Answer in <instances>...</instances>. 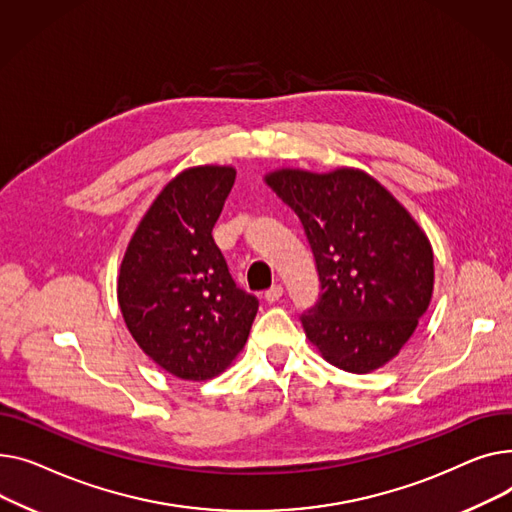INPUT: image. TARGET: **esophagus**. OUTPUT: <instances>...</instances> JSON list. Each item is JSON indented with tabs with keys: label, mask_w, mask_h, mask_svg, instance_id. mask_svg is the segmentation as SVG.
Masks as SVG:
<instances>
[{
	"label": "esophagus",
	"mask_w": 512,
	"mask_h": 512,
	"mask_svg": "<svg viewBox=\"0 0 512 512\" xmlns=\"http://www.w3.org/2000/svg\"><path fill=\"white\" fill-rule=\"evenodd\" d=\"M281 297H283V287H281V285L270 287V289L264 293V299H266L268 304H275V302H279Z\"/></svg>",
	"instance_id": "34e87169"
}]
</instances>
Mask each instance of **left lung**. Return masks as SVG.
Wrapping results in <instances>:
<instances>
[{
  "instance_id": "left-lung-1",
  "label": "left lung",
  "mask_w": 512,
  "mask_h": 512,
  "mask_svg": "<svg viewBox=\"0 0 512 512\" xmlns=\"http://www.w3.org/2000/svg\"><path fill=\"white\" fill-rule=\"evenodd\" d=\"M304 225L320 302L302 324L318 353L351 374L397 357L434 291L430 239L409 210L362 169H277L264 175Z\"/></svg>"
}]
</instances>
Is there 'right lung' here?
<instances>
[{"mask_svg":"<svg viewBox=\"0 0 512 512\" xmlns=\"http://www.w3.org/2000/svg\"><path fill=\"white\" fill-rule=\"evenodd\" d=\"M235 169L175 175L138 223L117 279V302L138 347L165 372L202 382L244 349L258 299L237 289L213 239Z\"/></svg>","mask_w":512,"mask_h":512,"instance_id":"1","label":"right lung"}]
</instances>
